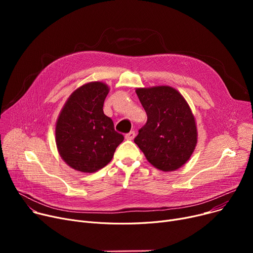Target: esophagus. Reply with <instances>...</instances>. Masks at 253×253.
<instances>
[{
	"mask_svg": "<svg viewBox=\"0 0 253 253\" xmlns=\"http://www.w3.org/2000/svg\"><path fill=\"white\" fill-rule=\"evenodd\" d=\"M135 135H136L135 131H130L129 133H127V134L125 135V137H126V139H128V140H132V139H133V138L135 137Z\"/></svg>",
	"mask_w": 253,
	"mask_h": 253,
	"instance_id": "1",
	"label": "esophagus"
}]
</instances>
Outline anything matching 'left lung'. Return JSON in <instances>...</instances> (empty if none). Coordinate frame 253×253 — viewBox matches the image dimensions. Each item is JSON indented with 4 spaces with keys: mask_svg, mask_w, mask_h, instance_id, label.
I'll return each instance as SVG.
<instances>
[{
    "mask_svg": "<svg viewBox=\"0 0 253 253\" xmlns=\"http://www.w3.org/2000/svg\"><path fill=\"white\" fill-rule=\"evenodd\" d=\"M148 120L134 138L148 161L162 171L187 163L197 144V127L189 104L169 86L138 88Z\"/></svg>",
    "mask_w": 253,
    "mask_h": 253,
    "instance_id": "obj_1",
    "label": "left lung"
}]
</instances>
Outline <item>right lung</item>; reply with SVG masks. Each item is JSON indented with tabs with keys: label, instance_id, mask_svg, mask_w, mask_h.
Wrapping results in <instances>:
<instances>
[{
	"label": "right lung",
	"instance_id": "right-lung-1",
	"mask_svg": "<svg viewBox=\"0 0 253 253\" xmlns=\"http://www.w3.org/2000/svg\"><path fill=\"white\" fill-rule=\"evenodd\" d=\"M109 87L91 82L78 88L58 117L55 137L64 162L81 172H95L108 165L124 136L103 113Z\"/></svg>",
	"mask_w": 253,
	"mask_h": 253
}]
</instances>
